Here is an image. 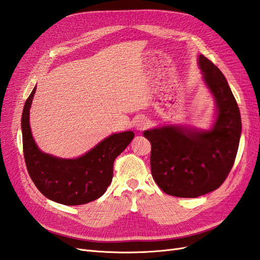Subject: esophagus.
Returning <instances> with one entry per match:
<instances>
[{"label":"esophagus","mask_w":260,"mask_h":260,"mask_svg":"<svg viewBox=\"0 0 260 260\" xmlns=\"http://www.w3.org/2000/svg\"><path fill=\"white\" fill-rule=\"evenodd\" d=\"M135 125H136L137 130L142 131V130H144V129H146V128H147L148 121H147L146 118H144V117H140V118H138V119L135 121Z\"/></svg>","instance_id":"1"}]
</instances>
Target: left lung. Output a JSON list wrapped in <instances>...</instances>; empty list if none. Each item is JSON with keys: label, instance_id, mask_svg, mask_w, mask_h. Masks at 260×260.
Segmentation results:
<instances>
[{"label": "left lung", "instance_id": "obj_1", "mask_svg": "<svg viewBox=\"0 0 260 260\" xmlns=\"http://www.w3.org/2000/svg\"><path fill=\"white\" fill-rule=\"evenodd\" d=\"M199 64L217 102L219 114L212 130L164 127L143 133L152 144L153 179L176 198H198L217 190L230 174L240 143L241 115L229 84L204 55Z\"/></svg>", "mask_w": 260, "mask_h": 260}]
</instances>
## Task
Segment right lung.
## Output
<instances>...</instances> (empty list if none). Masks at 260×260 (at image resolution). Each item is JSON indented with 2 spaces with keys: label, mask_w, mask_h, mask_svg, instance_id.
I'll return each mask as SVG.
<instances>
[{
  "label": "right lung",
  "mask_w": 260,
  "mask_h": 260,
  "mask_svg": "<svg viewBox=\"0 0 260 260\" xmlns=\"http://www.w3.org/2000/svg\"><path fill=\"white\" fill-rule=\"evenodd\" d=\"M36 89L27 99L21 116L23 157L31 180L44 196L62 205H82L101 198L112 182L115 158L129 145L135 133H116L77 159L44 154L37 147L29 124Z\"/></svg>",
  "instance_id": "right-lung-1"
}]
</instances>
